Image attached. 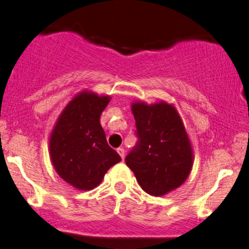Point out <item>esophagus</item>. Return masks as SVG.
Wrapping results in <instances>:
<instances>
[{
    "label": "esophagus",
    "mask_w": 249,
    "mask_h": 249,
    "mask_svg": "<svg viewBox=\"0 0 249 249\" xmlns=\"http://www.w3.org/2000/svg\"><path fill=\"white\" fill-rule=\"evenodd\" d=\"M117 152H118L119 156L122 157V159L124 160V157H125V150L123 147H118L117 148Z\"/></svg>",
    "instance_id": "esophagus-1"
}]
</instances>
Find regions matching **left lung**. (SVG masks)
Instances as JSON below:
<instances>
[{
	"label": "left lung",
	"mask_w": 249,
	"mask_h": 249,
	"mask_svg": "<svg viewBox=\"0 0 249 249\" xmlns=\"http://www.w3.org/2000/svg\"><path fill=\"white\" fill-rule=\"evenodd\" d=\"M138 142L125 162L145 192L161 196L181 186L193 166V150L178 111L172 104L134 102Z\"/></svg>",
	"instance_id": "1"
}]
</instances>
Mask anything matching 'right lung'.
<instances>
[{
    "mask_svg": "<svg viewBox=\"0 0 249 249\" xmlns=\"http://www.w3.org/2000/svg\"><path fill=\"white\" fill-rule=\"evenodd\" d=\"M110 99V96L82 91L68 103L50 134L49 153L53 168L77 190H93L108 168L122 160L108 146L99 122Z\"/></svg>",
    "mask_w": 249,
    "mask_h": 249,
    "instance_id": "obj_1",
    "label": "right lung"
}]
</instances>
